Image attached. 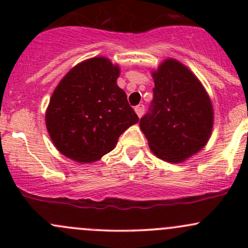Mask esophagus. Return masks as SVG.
Here are the masks:
<instances>
[{"label": "esophagus", "mask_w": 248, "mask_h": 248, "mask_svg": "<svg viewBox=\"0 0 248 248\" xmlns=\"http://www.w3.org/2000/svg\"><path fill=\"white\" fill-rule=\"evenodd\" d=\"M134 110H136L137 115H138L139 117H141L142 114H144V110H145L144 104H139V106H137L136 108H134Z\"/></svg>", "instance_id": "obj_1"}]
</instances>
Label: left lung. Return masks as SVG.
<instances>
[{
	"mask_svg": "<svg viewBox=\"0 0 248 248\" xmlns=\"http://www.w3.org/2000/svg\"><path fill=\"white\" fill-rule=\"evenodd\" d=\"M154 99L140 128L158 158L179 163L202 150L214 122L211 101L198 79L176 60H166L152 74Z\"/></svg>",
	"mask_w": 248,
	"mask_h": 248,
	"instance_id": "8db88e82",
	"label": "left lung"
}]
</instances>
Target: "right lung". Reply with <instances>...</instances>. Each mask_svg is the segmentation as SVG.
<instances>
[{
	"label": "right lung",
	"mask_w": 248,
	"mask_h": 248,
	"mask_svg": "<svg viewBox=\"0 0 248 248\" xmlns=\"http://www.w3.org/2000/svg\"><path fill=\"white\" fill-rule=\"evenodd\" d=\"M120 69L106 57L77 64L60 81L47 107L49 136L61 154L78 162L97 161L139 121L126 92L116 84Z\"/></svg>",
	"instance_id": "1"
}]
</instances>
